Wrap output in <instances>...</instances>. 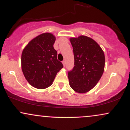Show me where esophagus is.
Returning a JSON list of instances; mask_svg holds the SVG:
<instances>
[{
	"mask_svg": "<svg viewBox=\"0 0 130 130\" xmlns=\"http://www.w3.org/2000/svg\"><path fill=\"white\" fill-rule=\"evenodd\" d=\"M62 63H63V66L65 67V65H66V62H65V60H63V62H62Z\"/></svg>",
	"mask_w": 130,
	"mask_h": 130,
	"instance_id": "obj_1",
	"label": "esophagus"
}]
</instances>
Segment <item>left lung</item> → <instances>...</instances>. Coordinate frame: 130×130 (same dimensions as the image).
<instances>
[{
  "instance_id": "left-lung-1",
  "label": "left lung",
  "mask_w": 130,
  "mask_h": 130,
  "mask_svg": "<svg viewBox=\"0 0 130 130\" xmlns=\"http://www.w3.org/2000/svg\"><path fill=\"white\" fill-rule=\"evenodd\" d=\"M74 66L68 71L70 87L83 93L96 86L104 72L105 57L99 44L89 37L81 35L71 38Z\"/></svg>"
}]
</instances>
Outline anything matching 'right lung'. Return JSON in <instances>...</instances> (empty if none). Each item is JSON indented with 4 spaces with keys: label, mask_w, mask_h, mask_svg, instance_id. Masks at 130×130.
<instances>
[{
    "label": "right lung",
    "mask_w": 130,
    "mask_h": 130,
    "mask_svg": "<svg viewBox=\"0 0 130 130\" xmlns=\"http://www.w3.org/2000/svg\"><path fill=\"white\" fill-rule=\"evenodd\" d=\"M55 41L56 37L51 33L42 34L31 40L22 53V72L28 83L37 89L50 87L63 67L57 58Z\"/></svg>",
    "instance_id": "obj_1"
}]
</instances>
